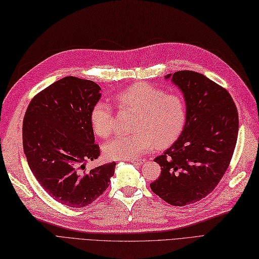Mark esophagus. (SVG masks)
I'll return each mask as SVG.
<instances>
[{
    "instance_id": "obj_1",
    "label": "esophagus",
    "mask_w": 259,
    "mask_h": 259,
    "mask_svg": "<svg viewBox=\"0 0 259 259\" xmlns=\"http://www.w3.org/2000/svg\"><path fill=\"white\" fill-rule=\"evenodd\" d=\"M128 162L137 164V165H143V164L145 163V160H142V159H132V160H128Z\"/></svg>"
}]
</instances>
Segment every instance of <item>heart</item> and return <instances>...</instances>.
<instances>
[{
    "mask_svg": "<svg viewBox=\"0 0 259 259\" xmlns=\"http://www.w3.org/2000/svg\"><path fill=\"white\" fill-rule=\"evenodd\" d=\"M114 99L121 108L136 111L133 134H119L103 146L104 154L111 160H132L147 153L158 144L167 145L182 133L186 120L184 100L177 95L146 83H136L117 92ZM91 124L100 137L111 134L114 117L111 106L99 100L91 111Z\"/></svg>",
    "mask_w": 259,
    "mask_h": 259,
    "instance_id": "heart-1",
    "label": "heart"
}]
</instances>
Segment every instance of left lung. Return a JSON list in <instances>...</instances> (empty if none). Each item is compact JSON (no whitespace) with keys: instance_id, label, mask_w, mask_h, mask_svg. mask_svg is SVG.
<instances>
[{"instance_id":"8db88e82","label":"left lung","mask_w":259,"mask_h":259,"mask_svg":"<svg viewBox=\"0 0 259 259\" xmlns=\"http://www.w3.org/2000/svg\"><path fill=\"white\" fill-rule=\"evenodd\" d=\"M164 79L182 92L186 120L176 142L154 159L162 170L150 188L170 205L184 206L221 182L236 148L239 116L230 94L205 75L183 70Z\"/></svg>"}]
</instances>
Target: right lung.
<instances>
[{
  "label": "right lung",
  "instance_id": "obj_1",
  "mask_svg": "<svg viewBox=\"0 0 259 259\" xmlns=\"http://www.w3.org/2000/svg\"><path fill=\"white\" fill-rule=\"evenodd\" d=\"M93 81L66 76L31 100L22 124L28 165L43 189L61 204L84 207L104 193L115 162L85 171L98 159L91 111L101 97Z\"/></svg>",
  "mask_w": 259,
  "mask_h": 259
}]
</instances>
